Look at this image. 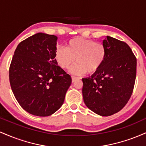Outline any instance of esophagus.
Instances as JSON below:
<instances>
[{
    "label": "esophagus",
    "mask_w": 146,
    "mask_h": 146,
    "mask_svg": "<svg viewBox=\"0 0 146 146\" xmlns=\"http://www.w3.org/2000/svg\"><path fill=\"white\" fill-rule=\"evenodd\" d=\"M78 79H80V78H78V77H75V76H72V82H74L75 80H78Z\"/></svg>",
    "instance_id": "34e87169"
}]
</instances>
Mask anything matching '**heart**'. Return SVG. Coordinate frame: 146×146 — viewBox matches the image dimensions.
Masks as SVG:
<instances>
[{
  "instance_id": "b5f03b06",
  "label": "heart",
  "mask_w": 146,
  "mask_h": 146,
  "mask_svg": "<svg viewBox=\"0 0 146 146\" xmlns=\"http://www.w3.org/2000/svg\"><path fill=\"white\" fill-rule=\"evenodd\" d=\"M106 56V48L102 42L93 40L76 38L70 40L67 46L57 48L56 62L62 68L68 69L75 62L71 73L81 75L93 73L101 67Z\"/></svg>"
}]
</instances>
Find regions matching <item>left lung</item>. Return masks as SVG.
<instances>
[{"mask_svg":"<svg viewBox=\"0 0 146 146\" xmlns=\"http://www.w3.org/2000/svg\"><path fill=\"white\" fill-rule=\"evenodd\" d=\"M106 56L94 74L82 78L84 102L101 116L121 110L131 97L137 73V59L124 42L106 36L103 40Z\"/></svg>","mask_w":146,"mask_h":146,"instance_id":"obj_1","label":"left lung"}]
</instances>
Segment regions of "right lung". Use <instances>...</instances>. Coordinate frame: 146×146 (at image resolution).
Instances as JSON below:
<instances>
[{
  "mask_svg": "<svg viewBox=\"0 0 146 146\" xmlns=\"http://www.w3.org/2000/svg\"><path fill=\"white\" fill-rule=\"evenodd\" d=\"M58 37L38 33L22 41L9 66V82L15 98L27 112L49 116L64 101L71 75L55 58Z\"/></svg>",
  "mask_w": 146,
  "mask_h": 146,
  "instance_id": "1",
  "label": "right lung"
}]
</instances>
